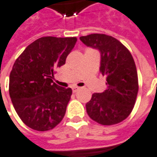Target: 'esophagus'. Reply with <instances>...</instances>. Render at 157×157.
<instances>
[{"instance_id": "esophagus-1", "label": "esophagus", "mask_w": 157, "mask_h": 157, "mask_svg": "<svg viewBox=\"0 0 157 157\" xmlns=\"http://www.w3.org/2000/svg\"><path fill=\"white\" fill-rule=\"evenodd\" d=\"M72 92L75 93V92H77V91H78V90H79V87H77V86H74V87H72Z\"/></svg>"}]
</instances>
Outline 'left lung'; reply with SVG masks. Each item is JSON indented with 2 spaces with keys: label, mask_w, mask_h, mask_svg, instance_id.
<instances>
[{
  "label": "left lung",
  "mask_w": 157,
  "mask_h": 157,
  "mask_svg": "<svg viewBox=\"0 0 157 157\" xmlns=\"http://www.w3.org/2000/svg\"><path fill=\"white\" fill-rule=\"evenodd\" d=\"M79 39L100 51V72L107 76V90L94 93L86 103L88 115L104 126L123 121L132 111L138 91V72L130 51L116 38L105 34H90Z\"/></svg>",
  "instance_id": "1"
}]
</instances>
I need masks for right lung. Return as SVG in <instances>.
Segmentation results:
<instances>
[{
	"label": "right lung",
	"instance_id": "right-lung-1",
	"mask_svg": "<svg viewBox=\"0 0 157 157\" xmlns=\"http://www.w3.org/2000/svg\"><path fill=\"white\" fill-rule=\"evenodd\" d=\"M76 42V37L44 36L27 46L15 60L9 95L21 121L33 130H51L64 117L72 89L60 87L52 78Z\"/></svg>",
	"mask_w": 157,
	"mask_h": 157
}]
</instances>
